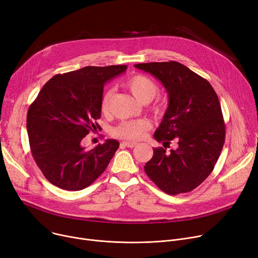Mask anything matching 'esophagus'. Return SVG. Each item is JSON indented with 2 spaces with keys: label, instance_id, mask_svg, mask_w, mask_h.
I'll return each instance as SVG.
<instances>
[{
  "label": "esophagus",
  "instance_id": "34e87169",
  "mask_svg": "<svg viewBox=\"0 0 258 258\" xmlns=\"http://www.w3.org/2000/svg\"><path fill=\"white\" fill-rule=\"evenodd\" d=\"M122 145H124L126 147H130V148H133L134 146L137 145V142H131V141H125V142H122L121 143Z\"/></svg>",
  "mask_w": 258,
  "mask_h": 258
}]
</instances>
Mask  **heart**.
Here are the masks:
<instances>
[{"label":"heart","mask_w":258,"mask_h":258,"mask_svg":"<svg viewBox=\"0 0 258 258\" xmlns=\"http://www.w3.org/2000/svg\"><path fill=\"white\" fill-rule=\"evenodd\" d=\"M125 87L130 90V92L134 95L136 99L139 101L146 103L150 102L158 93V85L155 81L146 75L137 74L128 78L125 81ZM112 97V91H106L102 95L101 98V111L106 112L108 108V103ZM154 110L159 112L161 110V105L159 103H155ZM151 128L150 121L140 118L133 119L127 121H122L114 130L113 134L116 137L126 139V140H139L141 139L147 130Z\"/></svg>","instance_id":"b5f03b06"}]
</instances>
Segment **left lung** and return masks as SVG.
<instances>
[{
	"instance_id": "left-lung-1",
	"label": "left lung",
	"mask_w": 258,
	"mask_h": 258,
	"mask_svg": "<svg viewBox=\"0 0 258 258\" xmlns=\"http://www.w3.org/2000/svg\"><path fill=\"white\" fill-rule=\"evenodd\" d=\"M164 86L168 106L154 134L158 142L178 147L167 153L154 148L144 166L150 179L167 195L191 191L211 173L225 142V123L219 97L212 86L177 61L138 63Z\"/></svg>"
}]
</instances>
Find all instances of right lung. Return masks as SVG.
<instances>
[{"instance_id": "obj_1", "label": "right lung", "mask_w": 258, "mask_h": 258, "mask_svg": "<svg viewBox=\"0 0 258 258\" xmlns=\"http://www.w3.org/2000/svg\"><path fill=\"white\" fill-rule=\"evenodd\" d=\"M126 66L85 67L53 76L27 114L31 154L45 178L64 190L90 186L105 170L119 147L107 139L93 150L81 141L99 127L103 87Z\"/></svg>"}]
</instances>
